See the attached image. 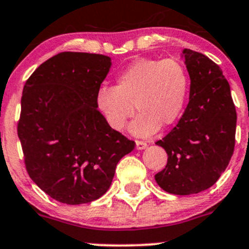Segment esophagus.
Segmentation results:
<instances>
[{
	"label": "esophagus",
	"mask_w": 249,
	"mask_h": 249,
	"mask_svg": "<svg viewBox=\"0 0 249 249\" xmlns=\"http://www.w3.org/2000/svg\"><path fill=\"white\" fill-rule=\"evenodd\" d=\"M147 147V143L144 141H140V140H136V148L137 149H144Z\"/></svg>",
	"instance_id": "34e87169"
}]
</instances>
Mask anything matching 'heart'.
Masks as SVG:
<instances>
[{"label":"heart","mask_w":249,"mask_h":249,"mask_svg":"<svg viewBox=\"0 0 249 249\" xmlns=\"http://www.w3.org/2000/svg\"><path fill=\"white\" fill-rule=\"evenodd\" d=\"M190 92L189 71L176 58H140L127 66L115 80V86H101L96 107L114 131L125 127L130 118L131 132L147 136L159 127L178 122Z\"/></svg>","instance_id":"heart-1"}]
</instances>
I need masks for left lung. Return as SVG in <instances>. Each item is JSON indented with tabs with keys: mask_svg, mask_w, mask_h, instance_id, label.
I'll return each mask as SVG.
<instances>
[{
	"mask_svg": "<svg viewBox=\"0 0 249 249\" xmlns=\"http://www.w3.org/2000/svg\"><path fill=\"white\" fill-rule=\"evenodd\" d=\"M182 53L191 79L190 102L176 126L156 142L165 149L168 163L154 178L164 191L186 196L209 189L225 171L237 114L220 67L196 51Z\"/></svg>",
	"mask_w": 249,
	"mask_h": 249,
	"instance_id": "8db88e82",
	"label": "left lung"
}]
</instances>
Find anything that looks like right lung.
Segmentation results:
<instances>
[{"mask_svg":"<svg viewBox=\"0 0 249 249\" xmlns=\"http://www.w3.org/2000/svg\"><path fill=\"white\" fill-rule=\"evenodd\" d=\"M110 66L108 55L62 52L43 62L24 85L18 136L26 171L60 203L100 198L118 161L135 148L96 107Z\"/></svg>","mask_w":249,"mask_h":249,"instance_id":"1","label":"right lung"}]
</instances>
